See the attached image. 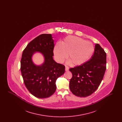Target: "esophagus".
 Here are the masks:
<instances>
[{"mask_svg":"<svg viewBox=\"0 0 122 122\" xmlns=\"http://www.w3.org/2000/svg\"><path fill=\"white\" fill-rule=\"evenodd\" d=\"M69 70V68L68 67H67V66H65V71H67Z\"/></svg>","mask_w":122,"mask_h":122,"instance_id":"obj_1","label":"esophagus"}]
</instances>
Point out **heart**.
I'll return each instance as SVG.
<instances>
[{"mask_svg":"<svg viewBox=\"0 0 122 122\" xmlns=\"http://www.w3.org/2000/svg\"><path fill=\"white\" fill-rule=\"evenodd\" d=\"M94 52L92 44L80 37L69 36L62 43L58 42L54 48V55L56 61L62 63L67 58V64L74 66L81 65L92 57Z\"/></svg>","mask_w":122,"mask_h":122,"instance_id":"b5f03b06","label":"heart"}]
</instances>
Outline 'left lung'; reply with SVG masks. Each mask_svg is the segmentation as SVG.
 <instances>
[{"label":"left lung","mask_w":122,"mask_h":122,"mask_svg":"<svg viewBox=\"0 0 122 122\" xmlns=\"http://www.w3.org/2000/svg\"><path fill=\"white\" fill-rule=\"evenodd\" d=\"M106 58L104 49L97 43L93 55L89 61L70 69L72 77L70 80V89L73 94L85 97L97 90L106 70Z\"/></svg>","instance_id":"8db88e82"}]
</instances>
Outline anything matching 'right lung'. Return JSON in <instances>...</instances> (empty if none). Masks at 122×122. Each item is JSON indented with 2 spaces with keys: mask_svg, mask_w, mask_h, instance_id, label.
<instances>
[{
  "mask_svg": "<svg viewBox=\"0 0 122 122\" xmlns=\"http://www.w3.org/2000/svg\"><path fill=\"white\" fill-rule=\"evenodd\" d=\"M54 41L50 34H43L36 37L26 46L22 53L20 70L24 84L32 95L38 98L50 97L56 90V81L65 72V66L53 59ZM40 52L45 58L44 63L35 65L32 56Z\"/></svg>",
  "mask_w": 122,
  "mask_h": 122,
  "instance_id": "1",
  "label": "right lung"
}]
</instances>
